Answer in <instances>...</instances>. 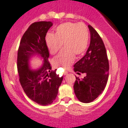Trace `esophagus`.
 Wrapping results in <instances>:
<instances>
[{"label":"esophagus","instance_id":"1","mask_svg":"<svg viewBox=\"0 0 128 128\" xmlns=\"http://www.w3.org/2000/svg\"><path fill=\"white\" fill-rule=\"evenodd\" d=\"M68 74V71H65V72H64V75H67V74Z\"/></svg>","mask_w":128,"mask_h":128}]
</instances>
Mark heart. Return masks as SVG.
<instances>
[{"label":"heart","mask_w":128,"mask_h":128,"mask_svg":"<svg viewBox=\"0 0 128 128\" xmlns=\"http://www.w3.org/2000/svg\"><path fill=\"white\" fill-rule=\"evenodd\" d=\"M90 35L88 28L82 23L65 22L55 29L54 34L47 33L45 42L51 54L56 53L64 44L63 49L53 59L56 66H61L67 69L71 65L75 58V54H83L87 48Z\"/></svg>","instance_id":"b5f03b06"}]
</instances>
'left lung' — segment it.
I'll return each instance as SVG.
<instances>
[{
    "instance_id": "8db88e82",
    "label": "left lung",
    "mask_w": 128,
    "mask_h": 128,
    "mask_svg": "<svg viewBox=\"0 0 128 128\" xmlns=\"http://www.w3.org/2000/svg\"><path fill=\"white\" fill-rule=\"evenodd\" d=\"M91 41L86 54L74 64V71L86 73L82 80L76 77L74 90L81 102L89 103L102 94L108 82L109 64L106 50L102 38L88 26Z\"/></svg>"
}]
</instances>
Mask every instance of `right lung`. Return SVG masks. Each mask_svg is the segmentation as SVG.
I'll use <instances>...</instances> for the list:
<instances>
[{"label":"right lung","instance_id":"1","mask_svg":"<svg viewBox=\"0 0 128 128\" xmlns=\"http://www.w3.org/2000/svg\"><path fill=\"white\" fill-rule=\"evenodd\" d=\"M53 23L50 21L36 22L32 24L20 40L18 51L17 68L20 81L29 98L42 106L53 102L63 80L52 70L48 61L49 52L45 37ZM37 56L42 60L40 67L32 70L30 61Z\"/></svg>","mask_w":128,"mask_h":128}]
</instances>
